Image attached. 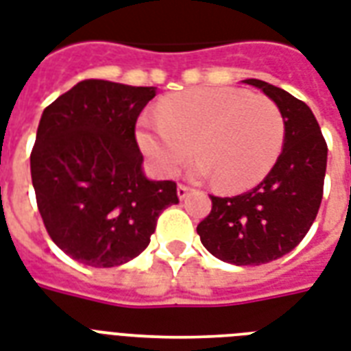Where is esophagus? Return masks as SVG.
<instances>
[{"label":"esophagus","instance_id":"esophagus-1","mask_svg":"<svg viewBox=\"0 0 351 351\" xmlns=\"http://www.w3.org/2000/svg\"><path fill=\"white\" fill-rule=\"evenodd\" d=\"M189 191H191V187L184 186V184H178V187H176V195H178V199L184 200L189 195Z\"/></svg>","mask_w":351,"mask_h":351}]
</instances>
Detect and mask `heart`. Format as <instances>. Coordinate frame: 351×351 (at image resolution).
Listing matches in <instances>:
<instances>
[{"label": "heart", "mask_w": 351, "mask_h": 351, "mask_svg": "<svg viewBox=\"0 0 351 351\" xmlns=\"http://www.w3.org/2000/svg\"><path fill=\"white\" fill-rule=\"evenodd\" d=\"M138 145L164 176L199 154L191 173L217 178L226 191L256 186L276 165L285 143V119L272 99L232 86L197 88L167 95L158 119L138 121Z\"/></svg>", "instance_id": "obj_1"}]
</instances>
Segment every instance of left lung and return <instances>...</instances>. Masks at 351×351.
<instances>
[{
  "label": "left lung",
  "instance_id": "obj_1",
  "mask_svg": "<svg viewBox=\"0 0 351 351\" xmlns=\"http://www.w3.org/2000/svg\"><path fill=\"white\" fill-rule=\"evenodd\" d=\"M243 82L259 88L280 106L285 143L271 173L250 191L210 195L211 211L197 234L221 261L254 267L289 254L309 232L322 202L328 145L304 101L265 80Z\"/></svg>",
  "mask_w": 351,
  "mask_h": 351
}]
</instances>
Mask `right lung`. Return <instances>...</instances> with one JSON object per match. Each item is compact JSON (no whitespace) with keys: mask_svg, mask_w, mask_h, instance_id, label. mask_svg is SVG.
Listing matches in <instances>:
<instances>
[{"mask_svg":"<svg viewBox=\"0 0 351 351\" xmlns=\"http://www.w3.org/2000/svg\"><path fill=\"white\" fill-rule=\"evenodd\" d=\"M154 86L80 80L47 106L33 152L36 204L47 234L80 263L108 269L140 256L160 213L178 204L173 180H149L136 121Z\"/></svg>","mask_w":351,"mask_h":351,"instance_id":"right-lung-1","label":"right lung"}]
</instances>
